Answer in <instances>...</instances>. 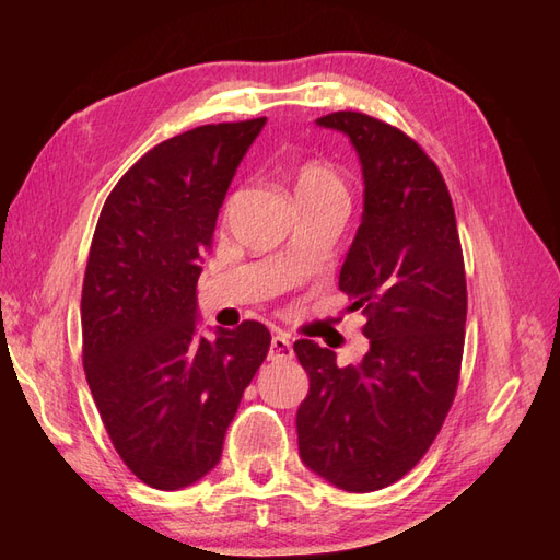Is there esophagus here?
<instances>
[{
    "mask_svg": "<svg viewBox=\"0 0 560 560\" xmlns=\"http://www.w3.org/2000/svg\"><path fill=\"white\" fill-rule=\"evenodd\" d=\"M293 359V347L287 335H273L269 343V361H289Z\"/></svg>",
    "mask_w": 560,
    "mask_h": 560,
    "instance_id": "esophagus-1",
    "label": "esophagus"
}]
</instances>
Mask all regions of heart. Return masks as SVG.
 <instances>
[{"label":"heart","instance_id":"1","mask_svg":"<svg viewBox=\"0 0 560 560\" xmlns=\"http://www.w3.org/2000/svg\"><path fill=\"white\" fill-rule=\"evenodd\" d=\"M293 195L299 205H311V201L329 197H347V185L335 165L325 161H305L293 175Z\"/></svg>","mask_w":560,"mask_h":560}]
</instances>
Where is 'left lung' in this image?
Returning <instances> with one entry per match:
<instances>
[{"label":"left lung","instance_id":"left-lung-1","mask_svg":"<svg viewBox=\"0 0 560 560\" xmlns=\"http://www.w3.org/2000/svg\"><path fill=\"white\" fill-rule=\"evenodd\" d=\"M317 125L347 135L363 168V219L339 289L363 311L371 349L339 368L313 339L293 343L311 377L295 428L305 467L368 493L411 471L443 428L459 383L467 279L447 185L425 151L363 113Z\"/></svg>","mask_w":560,"mask_h":560}]
</instances>
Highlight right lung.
<instances>
[{
	"label": "right lung",
	"instance_id": "right-lung-1",
	"mask_svg": "<svg viewBox=\"0 0 560 560\" xmlns=\"http://www.w3.org/2000/svg\"><path fill=\"white\" fill-rule=\"evenodd\" d=\"M267 117L161 141L113 187L81 291L83 371L117 455L151 489L217 467L269 329L197 337V279L233 175Z\"/></svg>",
	"mask_w": 560,
	"mask_h": 560
}]
</instances>
